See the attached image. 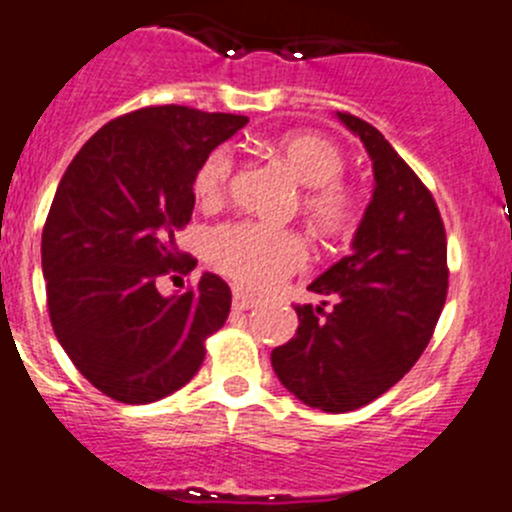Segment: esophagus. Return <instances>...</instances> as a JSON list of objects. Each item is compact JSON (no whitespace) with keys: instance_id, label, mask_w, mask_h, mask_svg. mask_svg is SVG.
<instances>
[{"instance_id":"1","label":"esophagus","mask_w":512,"mask_h":512,"mask_svg":"<svg viewBox=\"0 0 512 512\" xmlns=\"http://www.w3.org/2000/svg\"><path fill=\"white\" fill-rule=\"evenodd\" d=\"M257 305V297L247 295L245 290H235L232 292V307L235 310H250V307Z\"/></svg>"}]
</instances>
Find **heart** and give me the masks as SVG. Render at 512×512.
Segmentation results:
<instances>
[{"instance_id":"1","label":"heart","mask_w":512,"mask_h":512,"mask_svg":"<svg viewBox=\"0 0 512 512\" xmlns=\"http://www.w3.org/2000/svg\"><path fill=\"white\" fill-rule=\"evenodd\" d=\"M277 152L295 180L307 187L302 210L312 225L327 235L350 230L357 205L355 195L340 182L345 172V157L340 147L312 132H297L282 137ZM232 167L235 157L230 147L212 150L195 175L197 200L205 205H217L225 200ZM205 252L212 267L250 290L280 285L307 262V245L300 235L260 222H230L215 227L207 235Z\"/></svg>"}]
</instances>
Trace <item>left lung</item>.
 Instances as JSON below:
<instances>
[{
	"mask_svg": "<svg viewBox=\"0 0 512 512\" xmlns=\"http://www.w3.org/2000/svg\"><path fill=\"white\" fill-rule=\"evenodd\" d=\"M337 119L372 160L370 205L350 255L307 285L332 310L295 307V337L270 360L297 400L350 413L388 393L428 347L448 295V242L433 195L393 145L365 119Z\"/></svg>",
	"mask_w": 512,
	"mask_h": 512,
	"instance_id": "1",
	"label": "left lung"
}]
</instances>
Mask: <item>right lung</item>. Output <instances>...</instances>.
<instances>
[{
	"label": "right lung",
	"instance_id": "obj_1",
	"mask_svg": "<svg viewBox=\"0 0 512 512\" xmlns=\"http://www.w3.org/2000/svg\"><path fill=\"white\" fill-rule=\"evenodd\" d=\"M250 122L165 104L112 119L77 152L42 232L54 335L107 398L145 405L195 377L205 340L225 325L232 292L202 272L165 297L157 277L185 272L175 232L195 210L205 157Z\"/></svg>",
	"mask_w": 512,
	"mask_h": 512
}]
</instances>
